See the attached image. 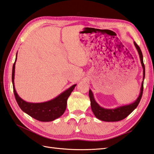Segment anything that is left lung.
I'll list each match as a JSON object with an SVG mask.
<instances>
[{
	"label": "left lung",
	"instance_id": "obj_1",
	"mask_svg": "<svg viewBox=\"0 0 154 154\" xmlns=\"http://www.w3.org/2000/svg\"><path fill=\"white\" fill-rule=\"evenodd\" d=\"M134 45H135L138 51V53L139 54L140 63L143 68V81L142 82L139 96L137 97V99L131 104L120 106V107L115 109H105L101 107L97 103L95 99H94L92 90H90L89 97L90 100V104H91V109L94 115H95L97 119L105 122H118L122 120L130 115L137 108L139 103L143 92V84L145 77V67L143 62V53H142L140 47L135 43V42H134Z\"/></svg>",
	"mask_w": 154,
	"mask_h": 154
}]
</instances>
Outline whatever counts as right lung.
<instances>
[{
    "label": "right lung",
    "instance_id": "1",
    "mask_svg": "<svg viewBox=\"0 0 154 154\" xmlns=\"http://www.w3.org/2000/svg\"><path fill=\"white\" fill-rule=\"evenodd\" d=\"M17 53L12 68V84L15 100L19 107L34 119L41 122H51L60 117L66 111L67 100L77 85H73L54 99L43 103H30L25 101L19 96L14 86L15 67Z\"/></svg>",
    "mask_w": 154,
    "mask_h": 154
}]
</instances>
